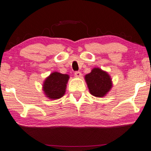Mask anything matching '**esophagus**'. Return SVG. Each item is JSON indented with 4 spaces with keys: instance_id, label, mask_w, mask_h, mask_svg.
I'll use <instances>...</instances> for the list:
<instances>
[{
    "instance_id": "esophagus-1",
    "label": "esophagus",
    "mask_w": 151,
    "mask_h": 151,
    "mask_svg": "<svg viewBox=\"0 0 151 151\" xmlns=\"http://www.w3.org/2000/svg\"><path fill=\"white\" fill-rule=\"evenodd\" d=\"M74 75H75L76 77L77 78H80L82 76V73H80V71H76L75 73H74Z\"/></svg>"
}]
</instances>
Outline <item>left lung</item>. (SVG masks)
<instances>
[{
    "label": "left lung",
    "mask_w": 151,
    "mask_h": 151,
    "mask_svg": "<svg viewBox=\"0 0 151 151\" xmlns=\"http://www.w3.org/2000/svg\"><path fill=\"white\" fill-rule=\"evenodd\" d=\"M90 93L96 98H103L113 87L111 76L106 71L95 67L84 76Z\"/></svg>",
    "instance_id": "1"
}]
</instances>
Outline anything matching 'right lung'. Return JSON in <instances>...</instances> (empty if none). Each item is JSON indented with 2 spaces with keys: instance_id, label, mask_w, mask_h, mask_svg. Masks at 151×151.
Returning a JSON list of instances; mask_svg holds the SVG:
<instances>
[{
  "instance_id": "add662e5",
  "label": "right lung",
  "mask_w": 151,
  "mask_h": 151,
  "mask_svg": "<svg viewBox=\"0 0 151 151\" xmlns=\"http://www.w3.org/2000/svg\"><path fill=\"white\" fill-rule=\"evenodd\" d=\"M69 76L59 72H52L45 78L42 85V91L50 100H58L65 96Z\"/></svg>"
}]
</instances>
